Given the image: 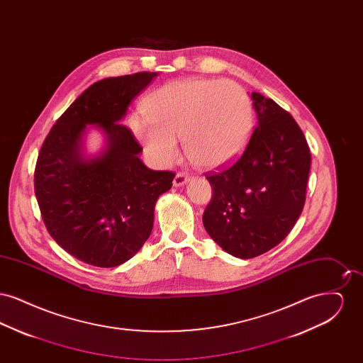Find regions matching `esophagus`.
Here are the masks:
<instances>
[{"mask_svg": "<svg viewBox=\"0 0 363 363\" xmlns=\"http://www.w3.org/2000/svg\"><path fill=\"white\" fill-rule=\"evenodd\" d=\"M190 181V175L186 173H177L175 178H174L173 184L174 186H184L186 185Z\"/></svg>", "mask_w": 363, "mask_h": 363, "instance_id": "34e87169", "label": "esophagus"}]
</instances>
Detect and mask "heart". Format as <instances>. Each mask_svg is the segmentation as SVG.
<instances>
[{
  "label": "heart",
  "instance_id": "1",
  "mask_svg": "<svg viewBox=\"0 0 363 363\" xmlns=\"http://www.w3.org/2000/svg\"><path fill=\"white\" fill-rule=\"evenodd\" d=\"M135 116L132 130L157 163H170L182 138L190 162L219 169L237 160L255 129L249 94L230 80L188 77L157 88Z\"/></svg>",
  "mask_w": 363,
  "mask_h": 363
}]
</instances>
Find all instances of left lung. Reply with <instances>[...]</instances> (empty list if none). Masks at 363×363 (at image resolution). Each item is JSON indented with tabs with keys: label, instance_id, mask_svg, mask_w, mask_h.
<instances>
[{
	"label": "left lung",
	"instance_id": "8db88e82",
	"mask_svg": "<svg viewBox=\"0 0 363 363\" xmlns=\"http://www.w3.org/2000/svg\"><path fill=\"white\" fill-rule=\"evenodd\" d=\"M257 126L241 157L209 174L213 194L203 225L228 255L253 259L283 241L306 200L311 150L291 114L252 92Z\"/></svg>",
	"mask_w": 363,
	"mask_h": 363
}]
</instances>
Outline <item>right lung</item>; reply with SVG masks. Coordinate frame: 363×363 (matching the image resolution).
<instances>
[{
	"mask_svg": "<svg viewBox=\"0 0 363 363\" xmlns=\"http://www.w3.org/2000/svg\"><path fill=\"white\" fill-rule=\"evenodd\" d=\"M157 76L138 72L94 83L58 118L45 140L34 174L45 225L70 256L113 268L132 259L148 240L155 204L175 174L148 169L143 148L121 121L138 94ZM101 128L104 150L84 155L86 126Z\"/></svg>",
	"mask_w": 363,
	"mask_h": 363,
	"instance_id": "obj_1",
	"label": "right lung"
}]
</instances>
